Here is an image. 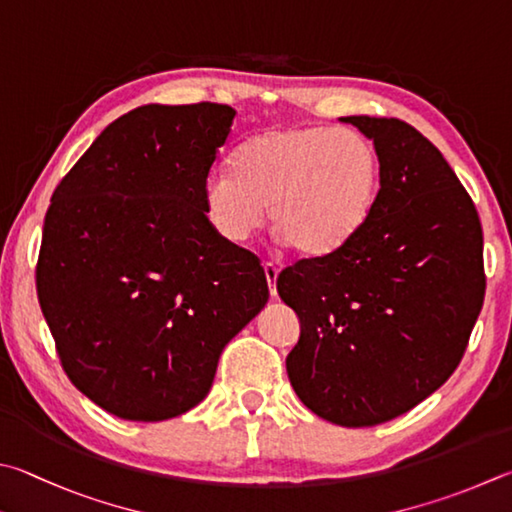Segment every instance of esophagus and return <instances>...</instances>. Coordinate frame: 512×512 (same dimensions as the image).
Segmentation results:
<instances>
[{
  "mask_svg": "<svg viewBox=\"0 0 512 512\" xmlns=\"http://www.w3.org/2000/svg\"><path fill=\"white\" fill-rule=\"evenodd\" d=\"M264 273H266L268 291H271V295L275 297V295H277V288H275V284H277V275H280V268H277V266H275V264H271V262H266V264H264Z\"/></svg>",
  "mask_w": 512,
  "mask_h": 512,
  "instance_id": "esophagus-1",
  "label": "esophagus"
}]
</instances>
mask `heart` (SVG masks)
Here are the masks:
<instances>
[{
	"instance_id": "b5f03b06",
	"label": "heart",
	"mask_w": 512,
	"mask_h": 512,
	"mask_svg": "<svg viewBox=\"0 0 512 512\" xmlns=\"http://www.w3.org/2000/svg\"><path fill=\"white\" fill-rule=\"evenodd\" d=\"M383 163L376 145L353 129L275 125L250 136L232 167L203 181V210L221 237L244 241L264 219L295 253H336L367 226Z\"/></svg>"
}]
</instances>
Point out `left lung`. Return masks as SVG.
Wrapping results in <instances>:
<instances>
[{"label": "left lung", "instance_id": "left-lung-1", "mask_svg": "<svg viewBox=\"0 0 512 512\" xmlns=\"http://www.w3.org/2000/svg\"><path fill=\"white\" fill-rule=\"evenodd\" d=\"M383 163L367 226L336 253L277 277L300 318L286 356L300 401L324 421L369 427L410 412L463 358L486 275L475 203L443 154L398 118L345 116Z\"/></svg>", "mask_w": 512, "mask_h": 512}]
</instances>
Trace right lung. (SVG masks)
Listing matches in <instances>:
<instances>
[{
	"label": "right lung",
	"mask_w": 512,
	"mask_h": 512,
	"mask_svg": "<svg viewBox=\"0 0 512 512\" xmlns=\"http://www.w3.org/2000/svg\"><path fill=\"white\" fill-rule=\"evenodd\" d=\"M237 111L143 105L105 127L46 210L35 282L73 385L125 421L208 396L221 351L268 302L259 259L203 210Z\"/></svg>",
	"instance_id": "add662e5"
}]
</instances>
